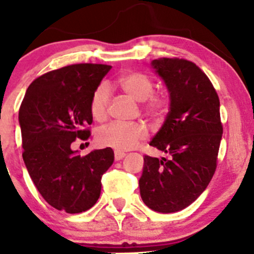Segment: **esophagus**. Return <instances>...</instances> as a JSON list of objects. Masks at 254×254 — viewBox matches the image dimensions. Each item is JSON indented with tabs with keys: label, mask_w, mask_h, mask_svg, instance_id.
Wrapping results in <instances>:
<instances>
[{
	"label": "esophagus",
	"mask_w": 254,
	"mask_h": 254,
	"mask_svg": "<svg viewBox=\"0 0 254 254\" xmlns=\"http://www.w3.org/2000/svg\"><path fill=\"white\" fill-rule=\"evenodd\" d=\"M124 156H125L124 151H119V150L115 151V160H116V161H119V160L123 159Z\"/></svg>",
	"instance_id": "1"
}]
</instances>
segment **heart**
<instances>
[{"label": "heart", "mask_w": 254, "mask_h": 254, "mask_svg": "<svg viewBox=\"0 0 254 254\" xmlns=\"http://www.w3.org/2000/svg\"><path fill=\"white\" fill-rule=\"evenodd\" d=\"M121 88L132 98L141 101L142 110L148 117L160 121L170 109V100L164 93L154 92L155 83L149 75L141 71H131L122 75L118 80ZM110 104V89L106 84H99L93 90L89 99V111L92 117L103 122L107 117ZM147 136V131L141 124L123 125L111 123L105 125L97 132L98 143L117 150L133 149Z\"/></svg>", "instance_id": "1"}]
</instances>
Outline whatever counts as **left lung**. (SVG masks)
Masks as SVG:
<instances>
[{
	"label": "left lung",
	"instance_id": "obj_1",
	"mask_svg": "<svg viewBox=\"0 0 254 254\" xmlns=\"http://www.w3.org/2000/svg\"><path fill=\"white\" fill-rule=\"evenodd\" d=\"M170 92V112L150 145L170 159L144 155L139 178L142 200L151 210L176 212L193 203L217 167L223 127L220 99L211 81L193 62L159 58L151 62Z\"/></svg>",
	"mask_w": 254,
	"mask_h": 254
}]
</instances>
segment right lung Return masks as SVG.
I'll list each match as a JSON object with an SVG mask.
<instances>
[{
  "label": "right lung",
  "mask_w": 254,
  "mask_h": 254,
  "mask_svg": "<svg viewBox=\"0 0 254 254\" xmlns=\"http://www.w3.org/2000/svg\"><path fill=\"white\" fill-rule=\"evenodd\" d=\"M111 68L80 63L46 72L30 84L20 106L26 168L57 210L78 214L92 208L100 197L101 177L113 164L111 148L84 156L71 150L76 138H89L90 95Z\"/></svg>",
  "instance_id": "add662e5"
}]
</instances>
